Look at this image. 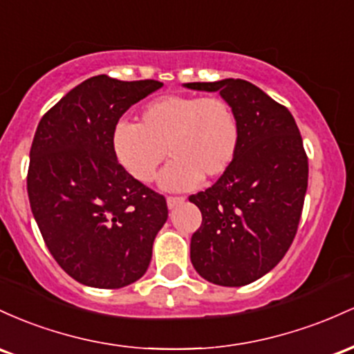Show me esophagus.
Here are the masks:
<instances>
[{
  "label": "esophagus",
  "mask_w": 354,
  "mask_h": 354,
  "mask_svg": "<svg viewBox=\"0 0 354 354\" xmlns=\"http://www.w3.org/2000/svg\"><path fill=\"white\" fill-rule=\"evenodd\" d=\"M184 201V197H167V205H169V209H176L177 205H180Z\"/></svg>",
  "instance_id": "esophagus-1"
}]
</instances>
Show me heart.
Segmentation results:
<instances>
[{
	"label": "heart",
	"mask_w": 354,
	"mask_h": 354,
	"mask_svg": "<svg viewBox=\"0 0 354 354\" xmlns=\"http://www.w3.org/2000/svg\"><path fill=\"white\" fill-rule=\"evenodd\" d=\"M237 145V117L219 97H158L144 106L138 125L118 122L112 133L115 158L142 184L153 180L169 153L174 160L160 176V185L169 190L192 189L201 177L222 176Z\"/></svg>",
	"instance_id": "b5f03b06"
}]
</instances>
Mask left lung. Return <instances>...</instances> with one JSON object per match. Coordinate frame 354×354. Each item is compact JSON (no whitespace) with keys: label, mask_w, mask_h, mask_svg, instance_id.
Returning a JSON list of instances; mask_svg holds the SVG:
<instances>
[{"label":"left lung","mask_w":354,"mask_h":354,"mask_svg":"<svg viewBox=\"0 0 354 354\" xmlns=\"http://www.w3.org/2000/svg\"><path fill=\"white\" fill-rule=\"evenodd\" d=\"M219 91L239 124L236 157L205 192L190 196L202 224L190 239V261L209 283L239 288L268 274L296 236L308 189V157L295 117L239 78L185 83Z\"/></svg>","instance_id":"obj_1"}]
</instances>
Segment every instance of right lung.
Masks as SVG:
<instances>
[{"label": "right lung", "mask_w": 354, "mask_h": 354, "mask_svg": "<svg viewBox=\"0 0 354 354\" xmlns=\"http://www.w3.org/2000/svg\"><path fill=\"white\" fill-rule=\"evenodd\" d=\"M162 85L91 77L43 115L35 133L31 212L59 268L90 288L140 279L169 217L165 197L125 172L112 149L122 115Z\"/></svg>", "instance_id": "obj_1"}]
</instances>
